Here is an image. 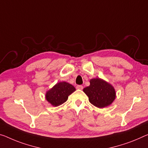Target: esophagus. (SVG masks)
<instances>
[{
  "instance_id": "34e87169",
  "label": "esophagus",
  "mask_w": 148,
  "mask_h": 148,
  "mask_svg": "<svg viewBox=\"0 0 148 148\" xmlns=\"http://www.w3.org/2000/svg\"><path fill=\"white\" fill-rule=\"evenodd\" d=\"M77 89H79V90H82L83 88V87L82 85H77Z\"/></svg>"
}]
</instances>
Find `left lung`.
<instances>
[{
  "label": "left lung",
  "instance_id": "left-lung-1",
  "mask_svg": "<svg viewBox=\"0 0 148 148\" xmlns=\"http://www.w3.org/2000/svg\"><path fill=\"white\" fill-rule=\"evenodd\" d=\"M88 101L92 105L99 108L110 106L116 99V90L113 86L101 78L90 80V85L83 88Z\"/></svg>",
  "mask_w": 148,
  "mask_h": 148
}]
</instances>
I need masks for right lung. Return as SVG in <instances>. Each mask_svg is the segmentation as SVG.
Returning a JSON list of instances; mask_svg holds the SVG:
<instances>
[{
    "label": "right lung",
    "mask_w": 148,
    "mask_h": 148,
    "mask_svg": "<svg viewBox=\"0 0 148 148\" xmlns=\"http://www.w3.org/2000/svg\"><path fill=\"white\" fill-rule=\"evenodd\" d=\"M75 88L67 82L56 83L45 92V99L53 106H58L66 102L69 95L75 91Z\"/></svg>",
    "instance_id": "obj_1"
}]
</instances>
